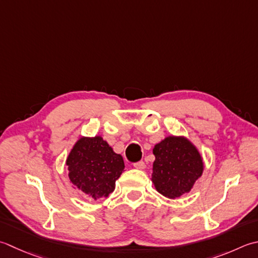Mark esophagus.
<instances>
[{
	"instance_id": "esophagus-1",
	"label": "esophagus",
	"mask_w": 258,
	"mask_h": 258,
	"mask_svg": "<svg viewBox=\"0 0 258 258\" xmlns=\"http://www.w3.org/2000/svg\"><path fill=\"white\" fill-rule=\"evenodd\" d=\"M134 168L138 170H144L146 168V164L143 162V161H140L138 163H134Z\"/></svg>"
}]
</instances>
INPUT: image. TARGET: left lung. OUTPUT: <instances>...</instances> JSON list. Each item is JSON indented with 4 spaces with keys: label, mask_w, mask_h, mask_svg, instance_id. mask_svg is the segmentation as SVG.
Masks as SVG:
<instances>
[{
    "label": "left lung",
    "mask_w": 258,
    "mask_h": 258,
    "mask_svg": "<svg viewBox=\"0 0 258 258\" xmlns=\"http://www.w3.org/2000/svg\"><path fill=\"white\" fill-rule=\"evenodd\" d=\"M155 160L151 180L165 198L188 194L204 173L205 164L197 146L185 136L169 135L153 148Z\"/></svg>",
    "instance_id": "1"
}]
</instances>
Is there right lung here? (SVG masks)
<instances>
[{
    "mask_svg": "<svg viewBox=\"0 0 258 258\" xmlns=\"http://www.w3.org/2000/svg\"><path fill=\"white\" fill-rule=\"evenodd\" d=\"M68 176L74 189L94 200L107 197L115 190V182L123 173V156L114 152L102 136H82L66 160Z\"/></svg>",
    "mask_w": 258,
    "mask_h": 258,
    "instance_id": "1",
    "label": "right lung"
}]
</instances>
